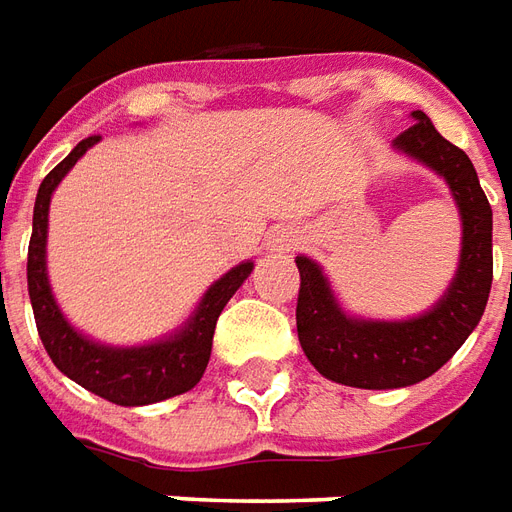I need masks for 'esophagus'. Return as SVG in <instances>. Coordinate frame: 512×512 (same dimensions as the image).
Segmentation results:
<instances>
[{
    "label": "esophagus",
    "mask_w": 512,
    "mask_h": 512,
    "mask_svg": "<svg viewBox=\"0 0 512 512\" xmlns=\"http://www.w3.org/2000/svg\"><path fill=\"white\" fill-rule=\"evenodd\" d=\"M282 249H290V241H288V238H285V241H282Z\"/></svg>",
    "instance_id": "obj_1"
}]
</instances>
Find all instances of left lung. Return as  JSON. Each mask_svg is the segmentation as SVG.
Here are the masks:
<instances>
[{
	"instance_id": "1",
	"label": "left lung",
	"mask_w": 512,
	"mask_h": 512,
	"mask_svg": "<svg viewBox=\"0 0 512 512\" xmlns=\"http://www.w3.org/2000/svg\"><path fill=\"white\" fill-rule=\"evenodd\" d=\"M411 128L392 147L436 172L461 216V255L450 285L430 310L403 321L362 318L345 310L321 263L299 255L296 329L304 356L334 384L356 389H400L433 376L480 323L494 279V213L461 147L447 142L425 112H411Z\"/></svg>"
}]
</instances>
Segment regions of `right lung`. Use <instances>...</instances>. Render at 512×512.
<instances>
[{
    "label": "right lung",
    "mask_w": 512,
    "mask_h": 512,
    "mask_svg": "<svg viewBox=\"0 0 512 512\" xmlns=\"http://www.w3.org/2000/svg\"><path fill=\"white\" fill-rule=\"evenodd\" d=\"M98 142L101 136L82 139L40 183L27 257L29 301H32L43 348L60 373L117 406H150L158 400L183 395L200 381L211 359L216 321L222 315L224 304L233 299L235 290L252 274L255 263L244 260L222 274L202 293V299L197 301L189 318L180 323L175 332L164 334L158 340L142 345H109L79 332L60 310L49 282V263H46L49 208L62 178Z\"/></svg>",
    "instance_id": "1"
}]
</instances>
